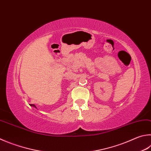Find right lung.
Listing matches in <instances>:
<instances>
[{
  "instance_id": "obj_1",
  "label": "right lung",
  "mask_w": 151,
  "mask_h": 151,
  "mask_svg": "<svg viewBox=\"0 0 151 151\" xmlns=\"http://www.w3.org/2000/svg\"><path fill=\"white\" fill-rule=\"evenodd\" d=\"M30 106H34V107H35V106H34V104H30ZM35 108H36V107H35Z\"/></svg>"
}]
</instances>
